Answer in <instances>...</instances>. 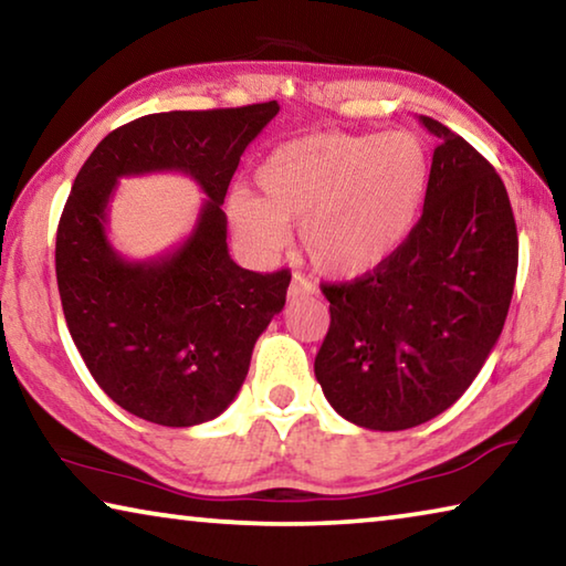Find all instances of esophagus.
Instances as JSON below:
<instances>
[{
  "label": "esophagus",
  "mask_w": 566,
  "mask_h": 566,
  "mask_svg": "<svg viewBox=\"0 0 566 566\" xmlns=\"http://www.w3.org/2000/svg\"><path fill=\"white\" fill-rule=\"evenodd\" d=\"M310 294H317L314 284L306 282L302 274H294L290 284V300H296V296H310Z\"/></svg>",
  "instance_id": "34e87169"
}]
</instances>
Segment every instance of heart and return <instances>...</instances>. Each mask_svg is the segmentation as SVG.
<instances>
[{"instance_id": "b5f03b06", "label": "heart", "mask_w": 566, "mask_h": 566, "mask_svg": "<svg viewBox=\"0 0 566 566\" xmlns=\"http://www.w3.org/2000/svg\"><path fill=\"white\" fill-rule=\"evenodd\" d=\"M432 155L415 132H327L292 139L256 169L260 197L234 189L227 219L249 252L272 260L300 229L306 260L359 280L407 244L424 205Z\"/></svg>"}]
</instances>
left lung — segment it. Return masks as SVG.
I'll return each instance as SVG.
<instances>
[{"instance_id":"left-lung-1","label":"left lung","mask_w":566,"mask_h":566,"mask_svg":"<svg viewBox=\"0 0 566 566\" xmlns=\"http://www.w3.org/2000/svg\"><path fill=\"white\" fill-rule=\"evenodd\" d=\"M432 175L407 244L367 276L322 284L314 375L337 415L377 432L434 419L472 385L510 312L520 239L504 181L432 117Z\"/></svg>"}]
</instances>
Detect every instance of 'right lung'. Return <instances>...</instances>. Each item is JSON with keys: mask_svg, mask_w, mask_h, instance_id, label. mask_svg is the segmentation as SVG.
Masks as SVG:
<instances>
[{"mask_svg": "<svg viewBox=\"0 0 566 566\" xmlns=\"http://www.w3.org/2000/svg\"><path fill=\"white\" fill-rule=\"evenodd\" d=\"M276 112L264 102L147 114L109 132L74 179L54 252L64 319L94 381L134 417L195 427L222 415L282 312L292 274L242 270L222 212L239 157ZM149 170H185L208 199L177 250L129 263L108 244L106 209L119 176Z\"/></svg>", "mask_w": 566, "mask_h": 566, "instance_id": "add662e5", "label": "right lung"}]
</instances>
